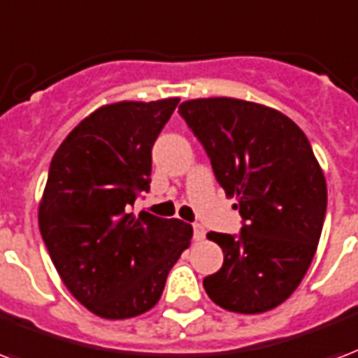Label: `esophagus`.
I'll return each instance as SVG.
<instances>
[{
  "instance_id": "1",
  "label": "esophagus",
  "mask_w": 358,
  "mask_h": 358,
  "mask_svg": "<svg viewBox=\"0 0 358 358\" xmlns=\"http://www.w3.org/2000/svg\"><path fill=\"white\" fill-rule=\"evenodd\" d=\"M194 240L196 241L206 240V228L201 227V224H194Z\"/></svg>"
}]
</instances>
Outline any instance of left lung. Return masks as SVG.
<instances>
[{
  "label": "left lung",
  "mask_w": 358,
  "mask_h": 358,
  "mask_svg": "<svg viewBox=\"0 0 358 358\" xmlns=\"http://www.w3.org/2000/svg\"><path fill=\"white\" fill-rule=\"evenodd\" d=\"M179 113L245 220L240 236L208 234L224 262L203 289L234 313L273 310L306 275L327 213V181L310 141L287 115L245 99H189Z\"/></svg>",
  "instance_id": "obj_1"
}]
</instances>
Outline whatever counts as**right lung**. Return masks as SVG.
Returning a JSON list of instances; mask_svg holds the SVG:
<instances>
[{"mask_svg":"<svg viewBox=\"0 0 358 358\" xmlns=\"http://www.w3.org/2000/svg\"><path fill=\"white\" fill-rule=\"evenodd\" d=\"M179 98L101 106L69 131L52 157L39 201V230L62 281L101 319L155 308L192 227L130 213L149 190L158 134Z\"/></svg>","mask_w":358,"mask_h":358,"instance_id":"right-lung-1","label":"right lung"}]
</instances>
